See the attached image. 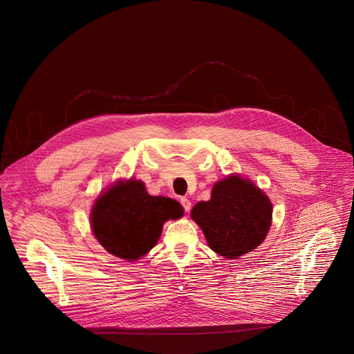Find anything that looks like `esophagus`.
Returning <instances> with one entry per match:
<instances>
[{"instance_id":"1","label":"esophagus","mask_w":354,"mask_h":354,"mask_svg":"<svg viewBox=\"0 0 354 354\" xmlns=\"http://www.w3.org/2000/svg\"><path fill=\"white\" fill-rule=\"evenodd\" d=\"M180 203L183 208H184V211H185V212H189L190 208H192V203H190L189 199L185 198V197H181Z\"/></svg>"}]
</instances>
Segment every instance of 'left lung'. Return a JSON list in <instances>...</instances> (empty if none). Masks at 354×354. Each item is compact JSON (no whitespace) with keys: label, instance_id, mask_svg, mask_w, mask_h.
<instances>
[{"label":"left lung","instance_id":"8db88e82","mask_svg":"<svg viewBox=\"0 0 354 354\" xmlns=\"http://www.w3.org/2000/svg\"><path fill=\"white\" fill-rule=\"evenodd\" d=\"M190 215L202 229L211 250L225 259H238L266 238L272 205L252 181L232 175L217 181L211 199L198 202Z\"/></svg>","mask_w":354,"mask_h":354}]
</instances>
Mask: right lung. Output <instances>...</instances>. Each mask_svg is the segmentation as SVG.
<instances>
[{"label":"right lung","instance_id":"add662e5","mask_svg":"<svg viewBox=\"0 0 354 354\" xmlns=\"http://www.w3.org/2000/svg\"><path fill=\"white\" fill-rule=\"evenodd\" d=\"M183 215L179 202L152 197L142 181L118 183L97 199L91 223L97 241L111 254L136 261L152 250L166 220Z\"/></svg>","mask_w":354,"mask_h":354}]
</instances>
